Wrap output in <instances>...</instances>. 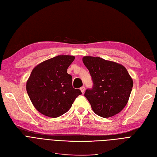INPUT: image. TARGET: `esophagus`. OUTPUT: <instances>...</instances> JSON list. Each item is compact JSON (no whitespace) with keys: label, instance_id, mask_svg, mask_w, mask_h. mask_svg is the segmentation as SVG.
Listing matches in <instances>:
<instances>
[{"label":"esophagus","instance_id":"34e87169","mask_svg":"<svg viewBox=\"0 0 157 157\" xmlns=\"http://www.w3.org/2000/svg\"><path fill=\"white\" fill-rule=\"evenodd\" d=\"M80 90H81V91H82V93L83 94L84 92H85V86H82V87L80 88Z\"/></svg>","mask_w":157,"mask_h":157}]
</instances>
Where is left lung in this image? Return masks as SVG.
I'll list each match as a JSON object with an SVG mask.
<instances>
[{
	"label": "left lung",
	"mask_w": 157,
	"mask_h": 157,
	"mask_svg": "<svg viewBox=\"0 0 157 157\" xmlns=\"http://www.w3.org/2000/svg\"><path fill=\"white\" fill-rule=\"evenodd\" d=\"M83 62L93 83L84 94L93 111L103 118L119 113L127 105L133 86L127 69L117 63L98 57L85 56Z\"/></svg>",
	"instance_id": "obj_1"
}]
</instances>
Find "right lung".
<instances>
[{"instance_id":"obj_1","label":"right lung","mask_w":157,"mask_h":157,"mask_svg":"<svg viewBox=\"0 0 157 157\" xmlns=\"http://www.w3.org/2000/svg\"><path fill=\"white\" fill-rule=\"evenodd\" d=\"M74 56L60 55L39 64L26 83V90L33 106L41 114L57 118L66 113L75 99L82 94L72 86L67 69Z\"/></svg>"}]
</instances>
